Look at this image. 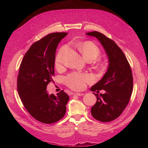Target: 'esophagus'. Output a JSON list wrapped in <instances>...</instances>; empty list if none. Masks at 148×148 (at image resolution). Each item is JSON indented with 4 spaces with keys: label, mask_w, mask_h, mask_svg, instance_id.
Masks as SVG:
<instances>
[{
    "label": "esophagus",
    "mask_w": 148,
    "mask_h": 148,
    "mask_svg": "<svg viewBox=\"0 0 148 148\" xmlns=\"http://www.w3.org/2000/svg\"><path fill=\"white\" fill-rule=\"evenodd\" d=\"M75 96H83L84 94L83 93H80V92H75L73 94Z\"/></svg>",
    "instance_id": "obj_1"
}]
</instances>
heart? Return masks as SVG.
Masks as SVG:
<instances>
[{"mask_svg": "<svg viewBox=\"0 0 148 148\" xmlns=\"http://www.w3.org/2000/svg\"><path fill=\"white\" fill-rule=\"evenodd\" d=\"M77 46L86 60L95 59L101 53L99 47L95 42L91 41L79 42L77 44ZM67 48L68 47L66 46H63L58 51L55 58V65L57 67H60L62 65L64 57ZM97 69L100 70H104L105 66L103 64H99L97 65ZM91 80V77L87 74L72 73L66 77L65 82L67 86L70 88L75 90H80L83 89L86 83L89 82Z\"/></svg>", "mask_w": 148, "mask_h": 148, "instance_id": "1", "label": "heart"}]
</instances>
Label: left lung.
<instances>
[{"mask_svg":"<svg viewBox=\"0 0 148 148\" xmlns=\"http://www.w3.org/2000/svg\"><path fill=\"white\" fill-rule=\"evenodd\" d=\"M99 40L108 57L109 65L103 78L91 87L92 91L103 89L104 94H93L97 101L91 109L92 117L102 122H109L123 112L130 99L133 76L126 57L114 41L97 31L87 33Z\"/></svg>","mask_w":148,"mask_h":148,"instance_id":"obj_1","label":"left lung"}]
</instances>
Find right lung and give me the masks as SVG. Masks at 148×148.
Instances as JSON below:
<instances>
[{"label":"right lung","instance_id":"obj_1","mask_svg":"<svg viewBox=\"0 0 148 148\" xmlns=\"http://www.w3.org/2000/svg\"><path fill=\"white\" fill-rule=\"evenodd\" d=\"M67 33H53L34 42L26 52L20 66L17 89L29 114L43 123L51 124L63 118L69 97L62 90L49 95L47 84L53 82L56 52Z\"/></svg>","mask_w":148,"mask_h":148}]
</instances>
